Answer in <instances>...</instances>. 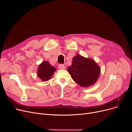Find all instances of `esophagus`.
Returning a JSON list of instances; mask_svg holds the SVG:
<instances>
[{
    "mask_svg": "<svg viewBox=\"0 0 132 132\" xmlns=\"http://www.w3.org/2000/svg\"><path fill=\"white\" fill-rule=\"evenodd\" d=\"M58 68L59 69H61V70H64V69L65 68V67L63 64H59L58 65Z\"/></svg>",
    "mask_w": 132,
    "mask_h": 132,
    "instance_id": "esophagus-1",
    "label": "esophagus"
}]
</instances>
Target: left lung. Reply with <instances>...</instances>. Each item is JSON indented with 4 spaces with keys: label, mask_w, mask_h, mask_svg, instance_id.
<instances>
[{
    "label": "left lung",
    "mask_w": 132,
    "mask_h": 132,
    "mask_svg": "<svg viewBox=\"0 0 132 132\" xmlns=\"http://www.w3.org/2000/svg\"><path fill=\"white\" fill-rule=\"evenodd\" d=\"M67 71L76 83L87 87L97 80L101 69L94 60L77 54L73 58L72 65L67 68Z\"/></svg>",
    "instance_id": "1"
}]
</instances>
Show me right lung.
<instances>
[{
  "instance_id": "add662e5",
  "label": "right lung",
  "mask_w": 132,
  "mask_h": 132,
  "mask_svg": "<svg viewBox=\"0 0 132 132\" xmlns=\"http://www.w3.org/2000/svg\"><path fill=\"white\" fill-rule=\"evenodd\" d=\"M55 71V68L47 61H43L39 66L37 75L43 81L49 80Z\"/></svg>"
}]
</instances>
